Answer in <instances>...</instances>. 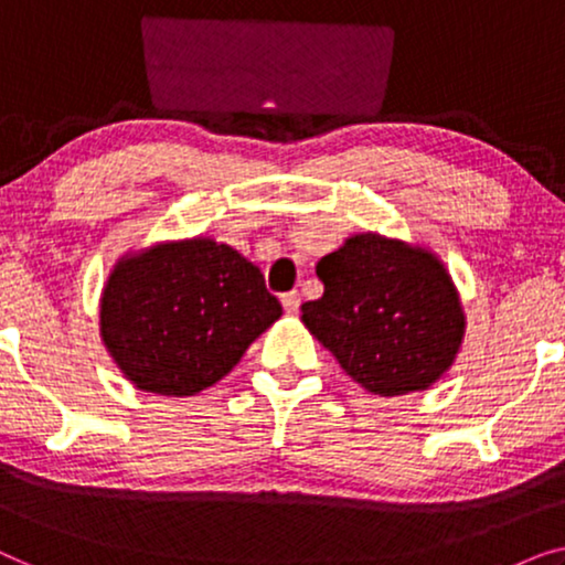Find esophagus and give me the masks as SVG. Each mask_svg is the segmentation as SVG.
I'll return each mask as SVG.
<instances>
[{
    "mask_svg": "<svg viewBox=\"0 0 565 565\" xmlns=\"http://www.w3.org/2000/svg\"><path fill=\"white\" fill-rule=\"evenodd\" d=\"M280 300H282V308H285V311H288V313H296L298 308H300V296H298L296 290H290V292H282Z\"/></svg>",
    "mask_w": 565,
    "mask_h": 565,
    "instance_id": "1",
    "label": "esophagus"
}]
</instances>
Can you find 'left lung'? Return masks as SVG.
I'll list each match as a JSON object with an SVG mask.
<instances>
[{
    "label": "left lung",
    "mask_w": 565,
    "mask_h": 565,
    "mask_svg": "<svg viewBox=\"0 0 565 565\" xmlns=\"http://www.w3.org/2000/svg\"><path fill=\"white\" fill-rule=\"evenodd\" d=\"M323 296L300 321L354 383L375 396L427 391L455 362L466 313L435 254L398 238L354 234L321 257Z\"/></svg>",
    "instance_id": "1"
}]
</instances>
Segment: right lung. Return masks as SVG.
<instances>
[{
  "label": "right lung",
  "mask_w": 565,
  "mask_h": 565,
  "mask_svg": "<svg viewBox=\"0 0 565 565\" xmlns=\"http://www.w3.org/2000/svg\"><path fill=\"white\" fill-rule=\"evenodd\" d=\"M280 316L257 265L198 236L122 257L99 300V334L136 388L195 396Z\"/></svg>",
  "instance_id": "obj_1"
}]
</instances>
